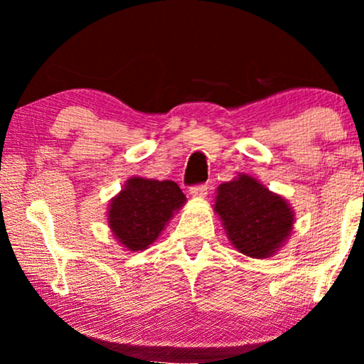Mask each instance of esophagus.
I'll use <instances>...</instances> for the list:
<instances>
[{
	"label": "esophagus",
	"instance_id": "esophagus-1",
	"mask_svg": "<svg viewBox=\"0 0 364 364\" xmlns=\"http://www.w3.org/2000/svg\"><path fill=\"white\" fill-rule=\"evenodd\" d=\"M190 195L195 198H203L207 195V185H196L190 190Z\"/></svg>",
	"mask_w": 364,
	"mask_h": 364
}]
</instances>
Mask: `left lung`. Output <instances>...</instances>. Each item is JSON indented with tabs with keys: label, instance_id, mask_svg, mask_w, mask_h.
Segmentation results:
<instances>
[{
	"label": "left lung",
	"instance_id": "1",
	"mask_svg": "<svg viewBox=\"0 0 364 364\" xmlns=\"http://www.w3.org/2000/svg\"><path fill=\"white\" fill-rule=\"evenodd\" d=\"M214 212L232 246L252 258L277 253L294 225V210L287 200L248 174H237L217 188Z\"/></svg>",
	"mask_w": 364,
	"mask_h": 364
}]
</instances>
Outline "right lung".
Wrapping results in <instances>:
<instances>
[{
  "label": "right lung",
  "mask_w": 364,
  "mask_h": 364,
  "mask_svg": "<svg viewBox=\"0 0 364 364\" xmlns=\"http://www.w3.org/2000/svg\"><path fill=\"white\" fill-rule=\"evenodd\" d=\"M185 202L186 196L174 181L133 176L111 200L107 224L127 252H144Z\"/></svg>",
  "instance_id": "right-lung-1"
}]
</instances>
